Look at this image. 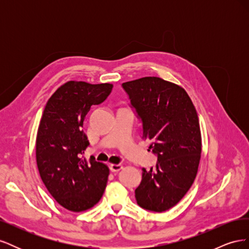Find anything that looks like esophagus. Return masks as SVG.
<instances>
[{"label":"esophagus","instance_id":"esophagus-1","mask_svg":"<svg viewBox=\"0 0 249 249\" xmlns=\"http://www.w3.org/2000/svg\"><path fill=\"white\" fill-rule=\"evenodd\" d=\"M123 169V165L122 164H111L110 165V170L112 172H117L119 170Z\"/></svg>","mask_w":249,"mask_h":249}]
</instances>
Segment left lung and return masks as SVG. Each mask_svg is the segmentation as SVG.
I'll list each match as a JSON object with an SVG mask.
<instances>
[{"mask_svg": "<svg viewBox=\"0 0 249 249\" xmlns=\"http://www.w3.org/2000/svg\"><path fill=\"white\" fill-rule=\"evenodd\" d=\"M123 88L142 123V139L157 156L155 167L142 168L135 197L141 208L164 212L185 196L196 177L201 154L197 113L185 89L161 78L125 82Z\"/></svg>", "mask_w": 249, "mask_h": 249, "instance_id": "8db88e82", "label": "left lung"}]
</instances>
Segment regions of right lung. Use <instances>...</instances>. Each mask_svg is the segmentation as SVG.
<instances>
[{
    "mask_svg": "<svg viewBox=\"0 0 249 249\" xmlns=\"http://www.w3.org/2000/svg\"><path fill=\"white\" fill-rule=\"evenodd\" d=\"M113 85L70 81L48 101L36 138V162L44 186L60 206L72 211L92 208L102 198L109 168L83 159L89 141L83 124L90 108L107 99Z\"/></svg>",
    "mask_w": 249,
    "mask_h": 249,
    "instance_id": "obj_1",
    "label": "right lung"
}]
</instances>
